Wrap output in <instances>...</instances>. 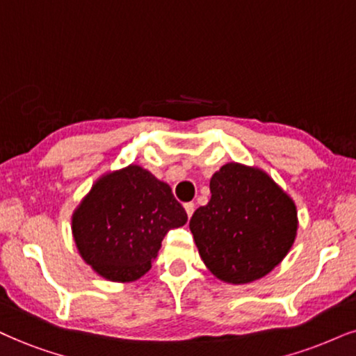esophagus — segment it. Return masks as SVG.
I'll return each mask as SVG.
<instances>
[{"mask_svg":"<svg viewBox=\"0 0 356 356\" xmlns=\"http://www.w3.org/2000/svg\"><path fill=\"white\" fill-rule=\"evenodd\" d=\"M185 211L188 214V218L193 216V211H195V204L193 203H185Z\"/></svg>","mask_w":356,"mask_h":356,"instance_id":"34e87169","label":"esophagus"}]
</instances>
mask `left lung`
<instances>
[{
  "instance_id": "obj_1",
  "label": "left lung",
  "mask_w": 356,
  "mask_h": 356,
  "mask_svg": "<svg viewBox=\"0 0 356 356\" xmlns=\"http://www.w3.org/2000/svg\"><path fill=\"white\" fill-rule=\"evenodd\" d=\"M209 190L211 200L190 221L204 266L227 284L262 279L296 241V203L264 170L238 161L222 165Z\"/></svg>"
}]
</instances>
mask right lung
<instances>
[{"mask_svg":"<svg viewBox=\"0 0 356 356\" xmlns=\"http://www.w3.org/2000/svg\"><path fill=\"white\" fill-rule=\"evenodd\" d=\"M71 221L87 264L112 282H131L150 270L166 232L188 216L168 183L131 163L95 179Z\"/></svg>","mask_w":356,"mask_h":356,"instance_id":"add662e5","label":"right lung"}]
</instances>
